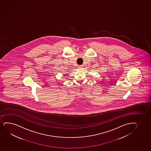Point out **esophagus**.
Returning <instances> with one entry per match:
<instances>
[{
  "mask_svg": "<svg viewBox=\"0 0 151 151\" xmlns=\"http://www.w3.org/2000/svg\"><path fill=\"white\" fill-rule=\"evenodd\" d=\"M83 65H79V66H78V68H83Z\"/></svg>",
  "mask_w": 151,
  "mask_h": 151,
  "instance_id": "esophagus-1",
  "label": "esophagus"
}]
</instances>
